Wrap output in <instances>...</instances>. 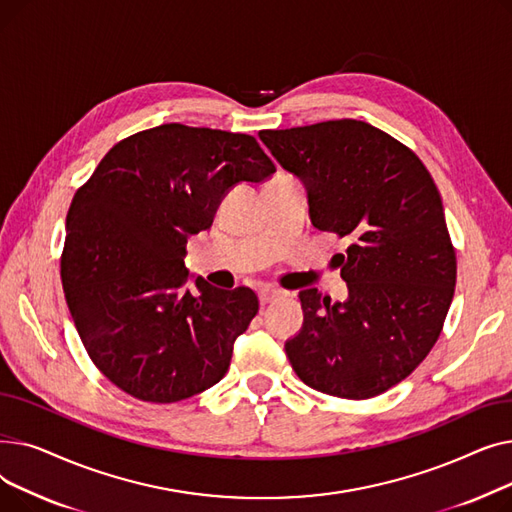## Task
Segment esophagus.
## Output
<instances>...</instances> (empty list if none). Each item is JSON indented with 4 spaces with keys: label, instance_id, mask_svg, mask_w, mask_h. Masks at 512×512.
Here are the masks:
<instances>
[{
    "label": "esophagus",
    "instance_id": "obj_1",
    "mask_svg": "<svg viewBox=\"0 0 512 512\" xmlns=\"http://www.w3.org/2000/svg\"><path fill=\"white\" fill-rule=\"evenodd\" d=\"M257 294H259V303H261V305H267V303L276 301L278 297H282V290L272 288V286H261Z\"/></svg>",
    "mask_w": 512,
    "mask_h": 512
}]
</instances>
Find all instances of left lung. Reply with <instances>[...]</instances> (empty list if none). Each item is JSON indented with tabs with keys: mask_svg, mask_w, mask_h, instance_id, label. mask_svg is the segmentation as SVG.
I'll return each mask as SVG.
<instances>
[{
	"mask_svg": "<svg viewBox=\"0 0 512 512\" xmlns=\"http://www.w3.org/2000/svg\"><path fill=\"white\" fill-rule=\"evenodd\" d=\"M297 176L315 228L346 238L348 299L299 292L301 332L284 348L299 378L338 398H373L415 371L436 344L456 284V253L423 161L361 120L261 130Z\"/></svg>",
	"mask_w": 512,
	"mask_h": 512,
	"instance_id": "8db88e82",
	"label": "left lung"
}]
</instances>
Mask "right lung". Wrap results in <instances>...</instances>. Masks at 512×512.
Returning a JSON list of instances; mask_svg holds the SVG:
<instances>
[{"label":"right lung","mask_w":512,"mask_h":512,"mask_svg":"<svg viewBox=\"0 0 512 512\" xmlns=\"http://www.w3.org/2000/svg\"><path fill=\"white\" fill-rule=\"evenodd\" d=\"M276 172L251 134L161 124L116 143L66 215L62 286L91 361L145 402H178L218 384L257 294L195 280L188 236L211 228L238 182Z\"/></svg>","instance_id":"add662e5"}]
</instances>
